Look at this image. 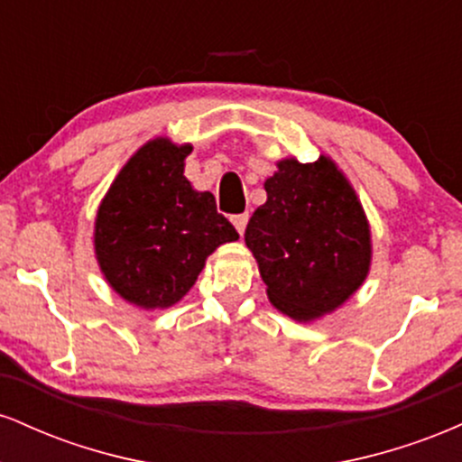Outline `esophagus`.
I'll list each match as a JSON object with an SVG mask.
<instances>
[{
    "mask_svg": "<svg viewBox=\"0 0 462 462\" xmlns=\"http://www.w3.org/2000/svg\"><path fill=\"white\" fill-rule=\"evenodd\" d=\"M247 221H249V215H247V213H243V215H235V217H232V224H235V227L238 230V235H243V232H245Z\"/></svg>",
    "mask_w": 462,
    "mask_h": 462,
    "instance_id": "1",
    "label": "esophagus"
}]
</instances>
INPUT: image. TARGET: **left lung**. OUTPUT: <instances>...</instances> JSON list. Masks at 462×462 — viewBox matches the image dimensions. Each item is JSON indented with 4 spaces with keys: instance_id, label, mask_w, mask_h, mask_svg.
Wrapping results in <instances>:
<instances>
[{
    "instance_id": "obj_1",
    "label": "left lung",
    "mask_w": 462,
    "mask_h": 462,
    "mask_svg": "<svg viewBox=\"0 0 462 462\" xmlns=\"http://www.w3.org/2000/svg\"><path fill=\"white\" fill-rule=\"evenodd\" d=\"M245 245L258 263L269 301L298 321L337 310L365 282L371 232L356 190L328 156L278 162L264 182Z\"/></svg>"
}]
</instances>
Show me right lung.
Here are the masks:
<instances>
[{"instance_id": "1", "label": "right lung", "mask_w": 462, "mask_h": 462, "mask_svg": "<svg viewBox=\"0 0 462 462\" xmlns=\"http://www.w3.org/2000/svg\"><path fill=\"white\" fill-rule=\"evenodd\" d=\"M190 152L169 139L145 143L110 184L95 219V254L106 282L145 310L182 300L206 258L238 238L217 213L213 193H199L184 178Z\"/></svg>"}]
</instances>
